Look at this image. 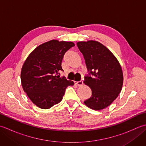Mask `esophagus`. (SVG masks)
<instances>
[{"label":"esophagus","instance_id":"1","mask_svg":"<svg viewBox=\"0 0 146 146\" xmlns=\"http://www.w3.org/2000/svg\"><path fill=\"white\" fill-rule=\"evenodd\" d=\"M75 83L78 86H82L83 84V81H82V80H81V81H80V82H75Z\"/></svg>","mask_w":146,"mask_h":146}]
</instances>
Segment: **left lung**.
Here are the masks:
<instances>
[{
	"label": "left lung",
	"instance_id": "8db88e82",
	"mask_svg": "<svg viewBox=\"0 0 146 146\" xmlns=\"http://www.w3.org/2000/svg\"><path fill=\"white\" fill-rule=\"evenodd\" d=\"M92 76H86L83 83L92 90V96L84 102L88 107L100 110L107 107L122 90L123 76L117 58L100 42L89 40L77 42Z\"/></svg>",
	"mask_w": 146,
	"mask_h": 146
}]
</instances>
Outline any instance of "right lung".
Wrapping results in <instances>:
<instances>
[{
  "mask_svg": "<svg viewBox=\"0 0 146 146\" xmlns=\"http://www.w3.org/2000/svg\"><path fill=\"white\" fill-rule=\"evenodd\" d=\"M75 46L71 41L52 39L39 45L24 61L21 72L24 91L34 104L48 109L62 100L65 90L74 82L60 78L61 61L68 49Z\"/></svg>",
  "mask_w": 146,
  "mask_h": 146,
  "instance_id": "1",
  "label": "right lung"
}]
</instances>
